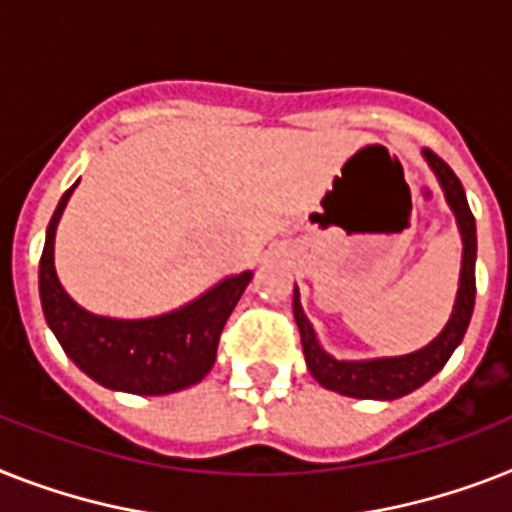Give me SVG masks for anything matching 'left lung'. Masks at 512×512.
Listing matches in <instances>:
<instances>
[{
    "label": "left lung",
    "instance_id": "8db88e82",
    "mask_svg": "<svg viewBox=\"0 0 512 512\" xmlns=\"http://www.w3.org/2000/svg\"><path fill=\"white\" fill-rule=\"evenodd\" d=\"M423 155L434 168L436 178L444 189V197L450 202L452 213L458 218L460 236H463V268H460V289L455 307L442 334L436 336L429 347L402 357H381V360H334L331 355L318 347L315 331L310 321L302 313L299 305V292H294V321H297L299 336H302V352H305L307 368L315 376V381L331 392L347 394V397H360V400H397L402 394L413 392L423 386L434 373L444 368L460 342H463L465 328L471 323L473 302H476V220H473L468 199H465L460 178L452 173V168L442 157L423 149Z\"/></svg>",
    "mask_w": 512,
    "mask_h": 512
}]
</instances>
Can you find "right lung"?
Listing matches in <instances>:
<instances>
[{
  "label": "right lung",
  "instance_id": "1",
  "mask_svg": "<svg viewBox=\"0 0 512 512\" xmlns=\"http://www.w3.org/2000/svg\"><path fill=\"white\" fill-rule=\"evenodd\" d=\"M76 184L62 194L49 220L39 263L44 318L65 355L86 376L120 392L170 394L202 381L213 368L223 326L234 313L252 273L244 270L239 276L226 278L181 310L157 318L115 321L86 313L65 294L54 273V231Z\"/></svg>",
  "mask_w": 512,
  "mask_h": 512
}]
</instances>
